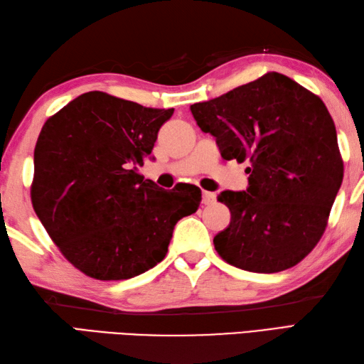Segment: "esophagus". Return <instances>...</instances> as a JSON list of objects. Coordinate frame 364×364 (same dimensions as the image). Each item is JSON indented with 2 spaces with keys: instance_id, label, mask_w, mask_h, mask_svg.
Listing matches in <instances>:
<instances>
[{
  "instance_id": "1",
  "label": "esophagus",
  "mask_w": 364,
  "mask_h": 364,
  "mask_svg": "<svg viewBox=\"0 0 364 364\" xmlns=\"http://www.w3.org/2000/svg\"><path fill=\"white\" fill-rule=\"evenodd\" d=\"M214 202H215V194H213V192H208V191L202 192V203L203 205H211Z\"/></svg>"
}]
</instances>
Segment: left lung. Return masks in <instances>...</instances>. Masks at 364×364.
I'll use <instances>...</instances> for the list:
<instances>
[{
  "instance_id": "8db88e82",
  "label": "left lung",
  "mask_w": 364,
  "mask_h": 364,
  "mask_svg": "<svg viewBox=\"0 0 364 364\" xmlns=\"http://www.w3.org/2000/svg\"><path fill=\"white\" fill-rule=\"evenodd\" d=\"M223 159L249 167L247 191H223L231 213L214 237L228 264L274 274L299 264L327 228L344 164L335 122L322 100L269 72L210 102L191 106Z\"/></svg>"
}]
</instances>
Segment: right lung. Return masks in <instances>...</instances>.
<instances>
[{
  "label": "right lung",
  "instance_id": "right-lung-1",
  "mask_svg": "<svg viewBox=\"0 0 364 364\" xmlns=\"http://www.w3.org/2000/svg\"><path fill=\"white\" fill-rule=\"evenodd\" d=\"M172 114L94 90L45 122L31 202L84 275L109 282L144 274L164 259L176 222L198 210L194 184L166 191L137 172Z\"/></svg>",
  "mask_w": 364,
  "mask_h": 364
}]
</instances>
